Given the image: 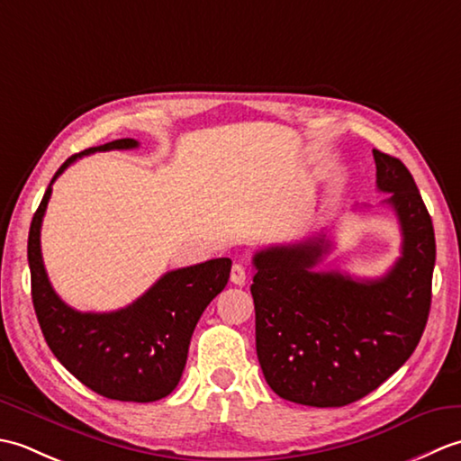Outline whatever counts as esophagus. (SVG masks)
<instances>
[{
  "label": "esophagus",
  "instance_id": "1",
  "mask_svg": "<svg viewBox=\"0 0 461 461\" xmlns=\"http://www.w3.org/2000/svg\"><path fill=\"white\" fill-rule=\"evenodd\" d=\"M230 279H231L233 285H246L248 276H246V269H243V266H240V263H233Z\"/></svg>",
  "mask_w": 461,
  "mask_h": 461
}]
</instances>
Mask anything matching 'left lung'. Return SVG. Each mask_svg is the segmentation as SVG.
<instances>
[{
	"instance_id": "left-lung-1",
	"label": "left lung",
	"mask_w": 461,
	"mask_h": 461,
	"mask_svg": "<svg viewBox=\"0 0 461 461\" xmlns=\"http://www.w3.org/2000/svg\"><path fill=\"white\" fill-rule=\"evenodd\" d=\"M376 188L390 194L402 256L384 277L358 281L315 271L327 236L271 246L253 256L256 348L267 384L295 404L357 402L404 365L418 347L432 303V218L406 166L380 150Z\"/></svg>"
}]
</instances>
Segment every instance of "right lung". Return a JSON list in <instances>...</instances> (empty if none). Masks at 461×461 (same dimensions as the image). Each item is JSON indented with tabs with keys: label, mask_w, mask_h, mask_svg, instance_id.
<instances>
[{
	"label": "right lung",
	"mask_w": 461,
	"mask_h": 461,
	"mask_svg": "<svg viewBox=\"0 0 461 461\" xmlns=\"http://www.w3.org/2000/svg\"><path fill=\"white\" fill-rule=\"evenodd\" d=\"M139 142L121 139L67 158L51 184L81 156L131 150ZM51 184L32 220L27 261L32 269L35 315L57 360L86 388L121 402H154L178 386L192 332L203 309L228 285L231 259L220 258L164 273L142 297L111 312H81L59 299L41 258V223Z\"/></svg>",
	"instance_id": "obj_1"
}]
</instances>
